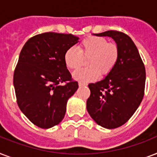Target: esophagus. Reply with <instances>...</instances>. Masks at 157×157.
Wrapping results in <instances>:
<instances>
[{
  "label": "esophagus",
  "instance_id": "esophagus-1",
  "mask_svg": "<svg viewBox=\"0 0 157 157\" xmlns=\"http://www.w3.org/2000/svg\"><path fill=\"white\" fill-rule=\"evenodd\" d=\"M79 86H80V87H85V86H86V84L81 83V82H79Z\"/></svg>",
  "mask_w": 157,
  "mask_h": 157
}]
</instances>
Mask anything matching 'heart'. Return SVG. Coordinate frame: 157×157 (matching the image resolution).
<instances>
[{
    "label": "heart",
    "instance_id": "obj_1",
    "mask_svg": "<svg viewBox=\"0 0 157 157\" xmlns=\"http://www.w3.org/2000/svg\"><path fill=\"white\" fill-rule=\"evenodd\" d=\"M88 68L78 69L73 73L75 80L81 83H88L98 78L100 73H109L117 63L119 49L116 43L107 42L101 36H89L84 39L78 48L70 47L64 53V63L67 68L74 70L81 66L83 58H88Z\"/></svg>",
    "mask_w": 157,
    "mask_h": 157
}]
</instances>
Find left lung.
<instances>
[{"mask_svg": "<svg viewBox=\"0 0 157 157\" xmlns=\"http://www.w3.org/2000/svg\"><path fill=\"white\" fill-rule=\"evenodd\" d=\"M96 36L112 38L119 49V57L103 80L89 85L90 96L86 108L98 125L116 129L126 123L141 103L146 71L139 50L129 36L117 31Z\"/></svg>", "mask_w": 157, "mask_h": 157, "instance_id": "1", "label": "left lung"}]
</instances>
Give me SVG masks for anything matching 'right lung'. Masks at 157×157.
<instances>
[{"label":"right lung","instance_id":"1","mask_svg":"<svg viewBox=\"0 0 157 157\" xmlns=\"http://www.w3.org/2000/svg\"><path fill=\"white\" fill-rule=\"evenodd\" d=\"M79 41L71 34L45 33L23 45L13 73L18 107L31 122L42 129L59 124L67 103L78 89L64 63V53Z\"/></svg>","mask_w":157,"mask_h":157}]
</instances>
